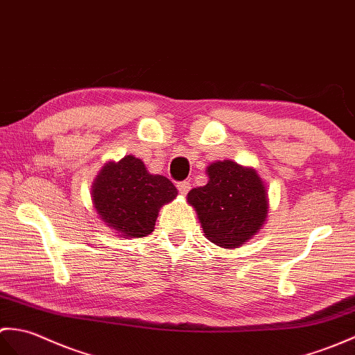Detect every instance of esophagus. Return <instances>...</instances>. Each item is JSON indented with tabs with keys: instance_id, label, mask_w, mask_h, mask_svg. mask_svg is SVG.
Listing matches in <instances>:
<instances>
[{
	"instance_id": "esophagus-1",
	"label": "esophagus",
	"mask_w": 355,
	"mask_h": 355,
	"mask_svg": "<svg viewBox=\"0 0 355 355\" xmlns=\"http://www.w3.org/2000/svg\"><path fill=\"white\" fill-rule=\"evenodd\" d=\"M178 190H179L180 194L185 196L188 191L191 190V184L188 182V180H184V182H179V184H178Z\"/></svg>"
}]
</instances>
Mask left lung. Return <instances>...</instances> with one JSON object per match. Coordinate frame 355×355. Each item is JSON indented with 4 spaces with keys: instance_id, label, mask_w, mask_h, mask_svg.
<instances>
[{
    "instance_id": "obj_1",
    "label": "left lung",
    "mask_w": 355,
    "mask_h": 355,
    "mask_svg": "<svg viewBox=\"0 0 355 355\" xmlns=\"http://www.w3.org/2000/svg\"><path fill=\"white\" fill-rule=\"evenodd\" d=\"M208 184L193 188L187 202L194 208L203 235L225 249H237L261 230L269 212V196L254 167L231 159L207 167Z\"/></svg>"
}]
</instances>
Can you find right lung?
<instances>
[{"instance_id": "1", "label": "right lung", "mask_w": 355, "mask_h": 355, "mask_svg": "<svg viewBox=\"0 0 355 355\" xmlns=\"http://www.w3.org/2000/svg\"><path fill=\"white\" fill-rule=\"evenodd\" d=\"M176 196L171 180L148 173L133 155L107 161L91 188L98 218L121 239H141L153 232L159 209Z\"/></svg>"}]
</instances>
